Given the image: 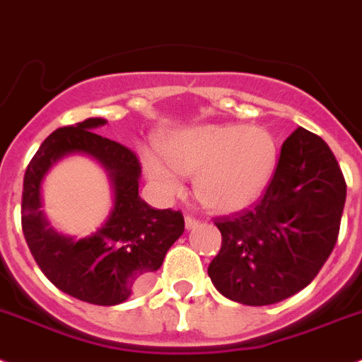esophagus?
<instances>
[{
    "label": "esophagus",
    "instance_id": "34e87169",
    "mask_svg": "<svg viewBox=\"0 0 362 362\" xmlns=\"http://www.w3.org/2000/svg\"><path fill=\"white\" fill-rule=\"evenodd\" d=\"M198 223H200V221H198L197 218H193V216H185V229H187V230L197 229Z\"/></svg>",
    "mask_w": 362,
    "mask_h": 362
}]
</instances>
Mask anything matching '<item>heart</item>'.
<instances>
[{"label": "heart", "mask_w": 362, "mask_h": 362, "mask_svg": "<svg viewBox=\"0 0 362 362\" xmlns=\"http://www.w3.org/2000/svg\"><path fill=\"white\" fill-rule=\"evenodd\" d=\"M158 151L141 149L151 184L165 197L180 191V175H194L198 200L216 213L254 205L269 187L278 144L269 129L242 124H200L169 133Z\"/></svg>", "instance_id": "b5f03b06"}]
</instances>
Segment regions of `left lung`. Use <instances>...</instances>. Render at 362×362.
<instances>
[{
  "label": "left lung",
  "instance_id": "8db88e82",
  "mask_svg": "<svg viewBox=\"0 0 362 362\" xmlns=\"http://www.w3.org/2000/svg\"><path fill=\"white\" fill-rule=\"evenodd\" d=\"M346 200V182L321 136L298 128L281 146L262 200L216 218L221 249L207 274L230 301L263 307L291 298L330 256Z\"/></svg>",
  "mask_w": 362,
  "mask_h": 362
}]
</instances>
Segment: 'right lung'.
I'll use <instances>...</instances> for the list:
<instances>
[{
  "mask_svg": "<svg viewBox=\"0 0 362 362\" xmlns=\"http://www.w3.org/2000/svg\"><path fill=\"white\" fill-rule=\"evenodd\" d=\"M106 119L92 117L55 129L30 160L23 182V234L43 274L81 301L112 307L129 299L160 269L169 247L184 233L180 211L153 209L139 197L141 164L135 153L97 135ZM71 154L93 158L110 180L112 209L93 235L77 240L57 233L42 211V182Z\"/></svg>",
  "mask_w": 362,
  "mask_h": 362,
  "instance_id": "1",
  "label": "right lung"
}]
</instances>
